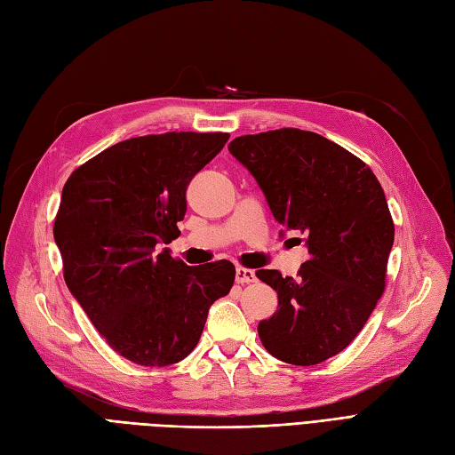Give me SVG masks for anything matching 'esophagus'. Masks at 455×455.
<instances>
[{
    "label": "esophagus",
    "mask_w": 455,
    "mask_h": 455,
    "mask_svg": "<svg viewBox=\"0 0 455 455\" xmlns=\"http://www.w3.org/2000/svg\"><path fill=\"white\" fill-rule=\"evenodd\" d=\"M255 280H257L255 270L242 268V267L236 268V282H238V283H251V282H255Z\"/></svg>",
    "instance_id": "34e87169"
}]
</instances>
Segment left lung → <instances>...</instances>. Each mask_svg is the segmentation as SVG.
<instances>
[{"label":"left lung","mask_w":455,"mask_h":455,"mask_svg":"<svg viewBox=\"0 0 455 455\" xmlns=\"http://www.w3.org/2000/svg\"><path fill=\"white\" fill-rule=\"evenodd\" d=\"M228 151L253 175L275 221L304 234L310 253L297 277L257 270L277 292L275 314L259 323L262 346L299 366L340 354L386 287L395 227L382 185L363 160L315 132L240 136Z\"/></svg>","instance_id":"8db88e82"}]
</instances>
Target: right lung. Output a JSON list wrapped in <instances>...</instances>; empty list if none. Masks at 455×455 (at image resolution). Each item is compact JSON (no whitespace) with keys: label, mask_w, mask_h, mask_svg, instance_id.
<instances>
[{"label":"right lung","mask_w":455,"mask_h":455,"mask_svg":"<svg viewBox=\"0 0 455 455\" xmlns=\"http://www.w3.org/2000/svg\"><path fill=\"white\" fill-rule=\"evenodd\" d=\"M228 134L168 132L101 151L69 175L54 221L64 280L106 342L132 363L168 366L200 340L210 306L234 283L230 260L187 267V187Z\"/></svg>","instance_id":"right-lung-1"}]
</instances>
